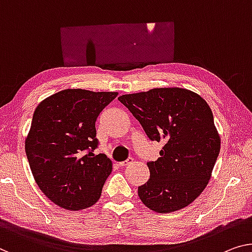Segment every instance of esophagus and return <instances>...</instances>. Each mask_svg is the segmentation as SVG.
I'll list each match as a JSON object with an SVG mask.
<instances>
[{
	"label": "esophagus",
	"instance_id": "obj_1",
	"mask_svg": "<svg viewBox=\"0 0 252 252\" xmlns=\"http://www.w3.org/2000/svg\"><path fill=\"white\" fill-rule=\"evenodd\" d=\"M132 162H133L132 158H127L126 160H125V162H121L119 164H120V166H126V165H130Z\"/></svg>",
	"mask_w": 252,
	"mask_h": 252
}]
</instances>
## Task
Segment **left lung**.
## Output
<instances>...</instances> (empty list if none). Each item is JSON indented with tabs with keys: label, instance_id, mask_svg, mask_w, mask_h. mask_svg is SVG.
Returning a JSON list of instances; mask_svg holds the SVG:
<instances>
[{
	"label": "left lung",
	"instance_id": "obj_1",
	"mask_svg": "<svg viewBox=\"0 0 252 252\" xmlns=\"http://www.w3.org/2000/svg\"><path fill=\"white\" fill-rule=\"evenodd\" d=\"M150 140L164 142L160 157L148 162L150 178L138 187L145 206L172 213L198 198L212 176L220 137L207 102L186 88H154L118 98Z\"/></svg>",
	"mask_w": 252,
	"mask_h": 252
}]
</instances>
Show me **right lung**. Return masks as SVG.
Here are the masks:
<instances>
[{
    "label": "right lung",
    "mask_w": 252,
    "mask_h": 252,
    "mask_svg": "<svg viewBox=\"0 0 252 252\" xmlns=\"http://www.w3.org/2000/svg\"><path fill=\"white\" fill-rule=\"evenodd\" d=\"M118 93L64 89L39 103L25 141L33 179L55 205L80 210L102 194L112 162L97 147L95 122Z\"/></svg>",
    "instance_id": "1"
}]
</instances>
